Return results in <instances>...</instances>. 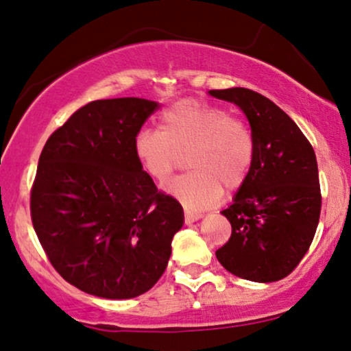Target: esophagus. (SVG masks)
<instances>
[{"label": "esophagus", "instance_id": "esophagus-1", "mask_svg": "<svg viewBox=\"0 0 351 351\" xmlns=\"http://www.w3.org/2000/svg\"><path fill=\"white\" fill-rule=\"evenodd\" d=\"M201 217H203V214L201 213H195V210L185 209V222L186 223H193V222H196V220H199Z\"/></svg>", "mask_w": 351, "mask_h": 351}]
</instances>
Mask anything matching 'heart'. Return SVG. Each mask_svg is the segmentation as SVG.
<instances>
[{"mask_svg":"<svg viewBox=\"0 0 351 351\" xmlns=\"http://www.w3.org/2000/svg\"><path fill=\"white\" fill-rule=\"evenodd\" d=\"M254 136L223 107L185 99L160 117V131L142 129L132 142L142 171L165 182L186 153L191 171L166 184V191L191 209L209 208L227 190L246 182L254 161Z\"/></svg>","mask_w":351,"mask_h":351,"instance_id":"1","label":"heart"}]
</instances>
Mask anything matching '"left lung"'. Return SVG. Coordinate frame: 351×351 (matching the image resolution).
I'll use <instances>...</instances> for the list:
<instances>
[{"label": "left lung", "mask_w": 351, "mask_h": 351, "mask_svg": "<svg viewBox=\"0 0 351 351\" xmlns=\"http://www.w3.org/2000/svg\"><path fill=\"white\" fill-rule=\"evenodd\" d=\"M209 94L243 110L256 145L246 182L222 210L232 223V237L215 256L225 270L243 280H282L304 258L319 222L315 150L299 126L262 94L246 88Z\"/></svg>", "instance_id": "1"}]
</instances>
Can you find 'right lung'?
<instances>
[{"label":"right lung","instance_id":"right-lung-1","mask_svg":"<svg viewBox=\"0 0 351 351\" xmlns=\"http://www.w3.org/2000/svg\"><path fill=\"white\" fill-rule=\"evenodd\" d=\"M153 100H94L51 134L32 186L36 237L57 273L90 295L132 299L165 273L184 209L158 191L132 142Z\"/></svg>","mask_w":351,"mask_h":351}]
</instances>
